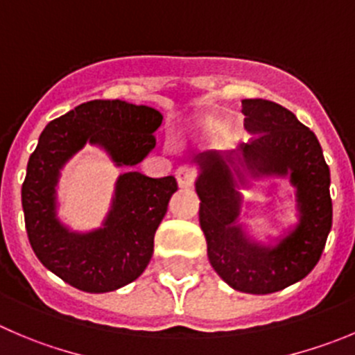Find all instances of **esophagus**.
<instances>
[{
    "label": "esophagus",
    "mask_w": 355,
    "mask_h": 355,
    "mask_svg": "<svg viewBox=\"0 0 355 355\" xmlns=\"http://www.w3.org/2000/svg\"><path fill=\"white\" fill-rule=\"evenodd\" d=\"M195 178H197V174H195L191 165H181L175 171V180H178V184L181 188H190L195 183Z\"/></svg>",
    "instance_id": "34e87169"
}]
</instances>
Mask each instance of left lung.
Here are the masks:
<instances>
[{"mask_svg": "<svg viewBox=\"0 0 355 355\" xmlns=\"http://www.w3.org/2000/svg\"><path fill=\"white\" fill-rule=\"evenodd\" d=\"M242 113L252 136L248 143L232 153L195 157L198 219L209 261L223 281L235 291L268 295L302 281L319 261L333 221L331 178L315 134L291 111L272 101L244 99ZM245 171L252 177L288 175L297 188L299 223L275 246L251 239L236 223Z\"/></svg>", "mask_w": 355, "mask_h": 355, "instance_id": "obj_1", "label": "left lung"}]
</instances>
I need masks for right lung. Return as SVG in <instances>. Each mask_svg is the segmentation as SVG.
I'll return each instance as SVG.
<instances>
[{
    "label": "right lung",
    "instance_id": "add662e5",
    "mask_svg": "<svg viewBox=\"0 0 355 355\" xmlns=\"http://www.w3.org/2000/svg\"><path fill=\"white\" fill-rule=\"evenodd\" d=\"M160 111L125 101H89L50 121L28 162L22 209L29 244L45 268L73 288L107 293L130 284L153 254V239L178 190L174 175L118 178L111 209L97 230L71 232L57 218L60 168L87 143L103 148L121 167H134L157 144Z\"/></svg>",
    "mask_w": 355,
    "mask_h": 355
}]
</instances>
